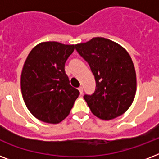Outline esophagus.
I'll return each mask as SVG.
<instances>
[{"instance_id": "esophagus-1", "label": "esophagus", "mask_w": 159, "mask_h": 159, "mask_svg": "<svg viewBox=\"0 0 159 159\" xmlns=\"http://www.w3.org/2000/svg\"><path fill=\"white\" fill-rule=\"evenodd\" d=\"M78 91H79L80 94H82V93H83V87H80L79 88H78Z\"/></svg>"}]
</instances>
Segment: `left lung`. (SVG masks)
<instances>
[{"label": "left lung", "instance_id": "1", "mask_svg": "<svg viewBox=\"0 0 159 159\" xmlns=\"http://www.w3.org/2000/svg\"><path fill=\"white\" fill-rule=\"evenodd\" d=\"M75 48L89 63L96 79L94 93L84 96L92 114L104 120L123 115L133 103L137 88L130 55L119 43L102 37Z\"/></svg>", "mask_w": 159, "mask_h": 159}]
</instances>
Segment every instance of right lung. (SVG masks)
<instances>
[{
    "instance_id": "1",
    "label": "right lung",
    "mask_w": 159,
    "mask_h": 159,
    "mask_svg": "<svg viewBox=\"0 0 159 159\" xmlns=\"http://www.w3.org/2000/svg\"><path fill=\"white\" fill-rule=\"evenodd\" d=\"M75 46L42 42L32 48L24 63L20 77L24 102L30 112L43 122L60 123L79 96L78 90L69 84L64 69Z\"/></svg>"
}]
</instances>
